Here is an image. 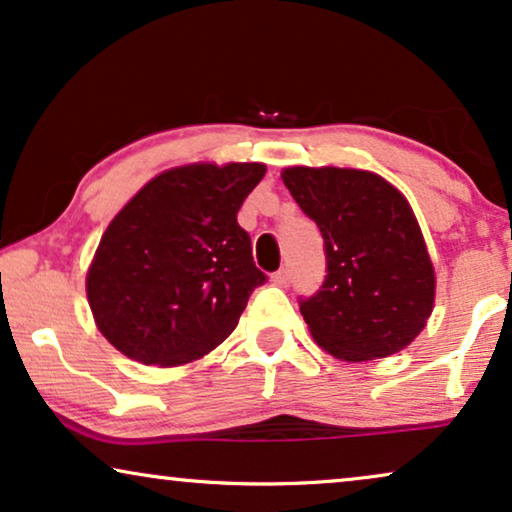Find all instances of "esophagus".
I'll use <instances>...</instances> for the list:
<instances>
[{
	"instance_id": "obj_1",
	"label": "esophagus",
	"mask_w": 512,
	"mask_h": 512,
	"mask_svg": "<svg viewBox=\"0 0 512 512\" xmlns=\"http://www.w3.org/2000/svg\"><path fill=\"white\" fill-rule=\"evenodd\" d=\"M271 281L276 283V286H281V288H286L288 283H290V269H278L274 276H271Z\"/></svg>"
}]
</instances>
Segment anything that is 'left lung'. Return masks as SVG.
<instances>
[{
    "instance_id": "obj_1",
    "label": "left lung",
    "mask_w": 512,
    "mask_h": 512,
    "mask_svg": "<svg viewBox=\"0 0 512 512\" xmlns=\"http://www.w3.org/2000/svg\"><path fill=\"white\" fill-rule=\"evenodd\" d=\"M283 181L323 236L326 278L300 297L314 340L347 361L404 349L435 302V269L406 198L364 170L288 167Z\"/></svg>"
}]
</instances>
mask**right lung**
I'll return each instance as SVG.
<instances>
[{
	"label": "right lung",
	"instance_id": "add662e5",
	"mask_svg": "<svg viewBox=\"0 0 512 512\" xmlns=\"http://www.w3.org/2000/svg\"><path fill=\"white\" fill-rule=\"evenodd\" d=\"M264 172L262 163L174 167L118 212L87 274L96 326L115 349L179 366L229 338L267 283L236 219Z\"/></svg>",
	"mask_w": 512,
	"mask_h": 512
}]
</instances>
